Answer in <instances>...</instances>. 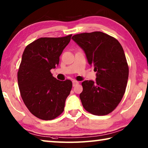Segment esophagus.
Returning <instances> with one entry per match:
<instances>
[{
    "mask_svg": "<svg viewBox=\"0 0 148 148\" xmlns=\"http://www.w3.org/2000/svg\"><path fill=\"white\" fill-rule=\"evenodd\" d=\"M78 84H79V82L76 81V80H73V81H72V86H73V87L76 86V85Z\"/></svg>",
    "mask_w": 148,
    "mask_h": 148,
    "instance_id": "1",
    "label": "esophagus"
}]
</instances>
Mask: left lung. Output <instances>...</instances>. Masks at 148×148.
Segmentation results:
<instances>
[{
	"label": "left lung",
	"instance_id": "8db88e82",
	"mask_svg": "<svg viewBox=\"0 0 148 148\" xmlns=\"http://www.w3.org/2000/svg\"><path fill=\"white\" fill-rule=\"evenodd\" d=\"M72 39L84 50L97 72L95 82H82V105L93 115L108 114L121 102L126 89L129 66L123 49L117 40L100 31L75 34Z\"/></svg>",
	"mask_w": 148,
	"mask_h": 148
}]
</instances>
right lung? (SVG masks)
<instances>
[{"mask_svg":"<svg viewBox=\"0 0 148 148\" xmlns=\"http://www.w3.org/2000/svg\"><path fill=\"white\" fill-rule=\"evenodd\" d=\"M71 36L40 38L23 51L17 72L20 94L31 113L40 119H53L64 111L72 83L57 79L50 71L59 64Z\"/></svg>","mask_w":148,"mask_h":148,"instance_id":"add662e5","label":"right lung"}]
</instances>
